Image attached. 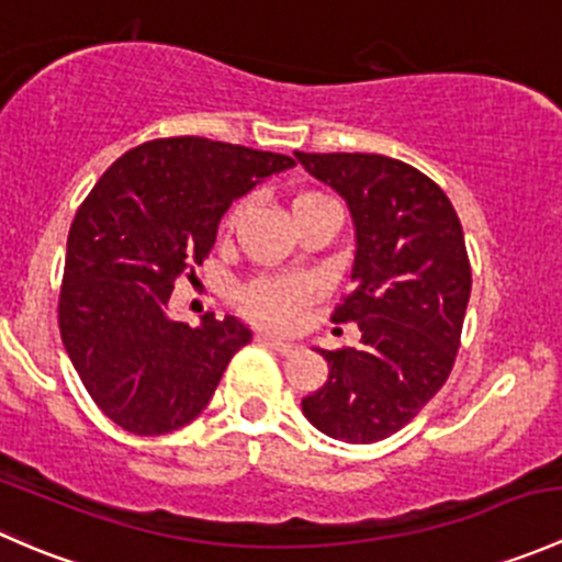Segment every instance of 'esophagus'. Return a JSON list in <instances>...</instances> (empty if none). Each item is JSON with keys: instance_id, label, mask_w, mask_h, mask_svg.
Wrapping results in <instances>:
<instances>
[{"instance_id": "obj_1", "label": "esophagus", "mask_w": 562, "mask_h": 562, "mask_svg": "<svg viewBox=\"0 0 562 562\" xmlns=\"http://www.w3.org/2000/svg\"><path fill=\"white\" fill-rule=\"evenodd\" d=\"M260 342L263 345H269V348H274L277 353L280 356H288V353H293V350L299 348L296 342H288V339H280V337H271V334H260Z\"/></svg>"}]
</instances>
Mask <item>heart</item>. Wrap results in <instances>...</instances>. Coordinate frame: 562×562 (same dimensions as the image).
<instances>
[{
	"mask_svg": "<svg viewBox=\"0 0 562 562\" xmlns=\"http://www.w3.org/2000/svg\"><path fill=\"white\" fill-rule=\"evenodd\" d=\"M321 203H331V198H326L317 190H302L293 195L291 212L293 217L307 209L321 206ZM241 212H245V201H236L231 206V212L225 214V228H234L239 223ZM315 288L310 280L302 277H258V280L247 282L239 291V304L241 310L252 317V321L263 323L269 328H291L296 323L299 313H302L304 304L313 299Z\"/></svg>",
	"mask_w": 562,
	"mask_h": 562,
	"instance_id": "b5f03b06",
	"label": "heart"
}]
</instances>
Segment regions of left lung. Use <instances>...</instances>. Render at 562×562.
<instances>
[{"label":"left lung","mask_w":562,"mask_h":562,"mask_svg":"<svg viewBox=\"0 0 562 562\" xmlns=\"http://www.w3.org/2000/svg\"><path fill=\"white\" fill-rule=\"evenodd\" d=\"M345 198L356 228L350 291L331 321H353L359 348L321 350L328 381L302 411L323 435L378 443L438 394L454 367L470 299L459 217L429 176L361 151H293Z\"/></svg>","instance_id":"1"}]
</instances>
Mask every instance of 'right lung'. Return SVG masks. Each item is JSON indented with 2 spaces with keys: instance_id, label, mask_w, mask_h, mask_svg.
<instances>
[{
  "instance_id": "obj_1",
  "label": "right lung",
  "mask_w": 562,
  "mask_h": 562,
  "mask_svg": "<svg viewBox=\"0 0 562 562\" xmlns=\"http://www.w3.org/2000/svg\"><path fill=\"white\" fill-rule=\"evenodd\" d=\"M293 157L181 135L135 146L100 176L67 236L59 331L100 411L133 435H166L212 400L252 331L234 315L192 328L171 315L220 217Z\"/></svg>"
}]
</instances>
